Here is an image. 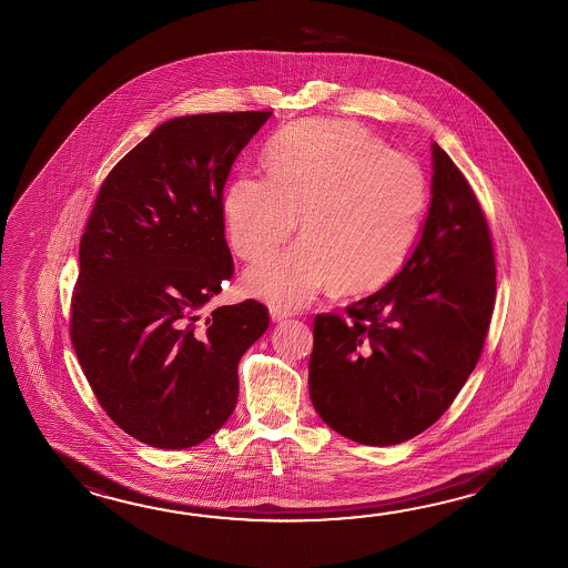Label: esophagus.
Listing matches in <instances>:
<instances>
[{"label": "esophagus", "instance_id": "obj_1", "mask_svg": "<svg viewBox=\"0 0 568 568\" xmlns=\"http://www.w3.org/2000/svg\"><path fill=\"white\" fill-rule=\"evenodd\" d=\"M268 313H271V320H273V322H285V320H290L291 317V313L290 312H285V310H278V307H271V310H268Z\"/></svg>", "mask_w": 568, "mask_h": 568}]
</instances>
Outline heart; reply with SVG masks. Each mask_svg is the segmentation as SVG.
Masks as SVG:
<instances>
[{
	"label": "heart",
	"mask_w": 568,
	"mask_h": 568,
	"mask_svg": "<svg viewBox=\"0 0 568 568\" xmlns=\"http://www.w3.org/2000/svg\"><path fill=\"white\" fill-rule=\"evenodd\" d=\"M265 175L241 174L222 200L231 248L255 263L287 243L300 219L303 243L251 268L244 287L281 307L317 293L364 295L405 265L427 209L423 168L344 119L283 129Z\"/></svg>",
	"instance_id": "b5f03b06"
}]
</instances>
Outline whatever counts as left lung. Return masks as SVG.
I'll list each match as a JSON object with an SVG mask.
<instances>
[{"label": "left lung", "mask_w": 568, "mask_h": 568, "mask_svg": "<svg viewBox=\"0 0 568 568\" xmlns=\"http://www.w3.org/2000/svg\"><path fill=\"white\" fill-rule=\"evenodd\" d=\"M420 241L396 277L313 322L310 396L347 439H413L452 406L486 344L496 255L469 182L433 143V185Z\"/></svg>", "instance_id": "obj_1"}]
</instances>
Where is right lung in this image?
<instances>
[{
	"label": "right lung",
	"mask_w": 568,
	"mask_h": 568,
	"mask_svg": "<svg viewBox=\"0 0 568 568\" xmlns=\"http://www.w3.org/2000/svg\"><path fill=\"white\" fill-rule=\"evenodd\" d=\"M271 111L170 119L104 178L79 246L70 339L99 405L158 449L209 439L239 398V359L268 313H209L234 275L222 190Z\"/></svg>",
	"instance_id": "add662e5"
}]
</instances>
